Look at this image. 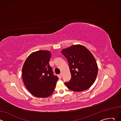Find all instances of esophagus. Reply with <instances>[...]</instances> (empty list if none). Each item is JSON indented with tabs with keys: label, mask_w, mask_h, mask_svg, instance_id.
Returning a JSON list of instances; mask_svg holds the SVG:
<instances>
[{
	"label": "esophagus",
	"mask_w": 121,
	"mask_h": 121,
	"mask_svg": "<svg viewBox=\"0 0 121 121\" xmlns=\"http://www.w3.org/2000/svg\"><path fill=\"white\" fill-rule=\"evenodd\" d=\"M60 75L61 77H62V73H61L60 74Z\"/></svg>",
	"instance_id": "1"
}]
</instances>
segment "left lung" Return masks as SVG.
<instances>
[{
    "instance_id": "8db88e82",
    "label": "left lung",
    "mask_w": 121,
    "mask_h": 121,
    "mask_svg": "<svg viewBox=\"0 0 121 121\" xmlns=\"http://www.w3.org/2000/svg\"><path fill=\"white\" fill-rule=\"evenodd\" d=\"M61 53L67 60L71 78L65 84L70 90L79 92L88 89L98 74V66L90 51L81 45H74Z\"/></svg>"
}]
</instances>
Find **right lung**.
<instances>
[{
    "label": "right lung",
    "instance_id": "add662e5",
    "mask_svg": "<svg viewBox=\"0 0 121 121\" xmlns=\"http://www.w3.org/2000/svg\"><path fill=\"white\" fill-rule=\"evenodd\" d=\"M51 56L48 51H38L31 53L23 65L22 76L24 83L31 94L36 97L50 96L58 79L49 63Z\"/></svg>",
    "mask_w": 121,
    "mask_h": 121
}]
</instances>
